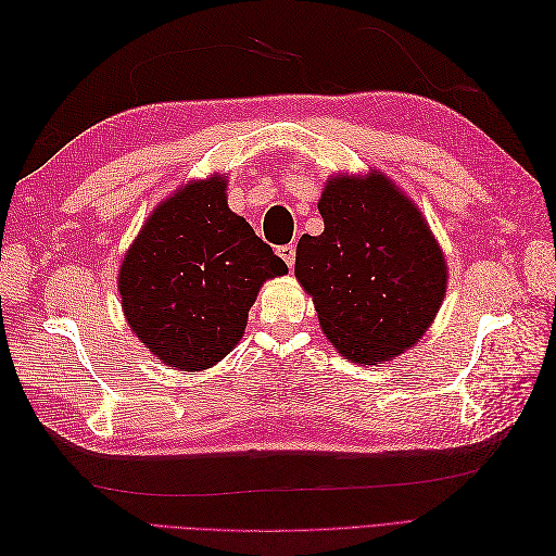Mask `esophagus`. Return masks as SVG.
<instances>
[{
	"mask_svg": "<svg viewBox=\"0 0 556 556\" xmlns=\"http://www.w3.org/2000/svg\"><path fill=\"white\" fill-rule=\"evenodd\" d=\"M276 252H278V257H280L285 264H288L290 268L294 266V260H296V248H294V245H280Z\"/></svg>",
	"mask_w": 556,
	"mask_h": 556,
	"instance_id": "esophagus-1",
	"label": "esophagus"
}]
</instances>
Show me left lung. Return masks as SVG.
<instances>
[{"label": "left lung", "mask_w": 556, "mask_h": 556, "mask_svg": "<svg viewBox=\"0 0 556 556\" xmlns=\"http://www.w3.org/2000/svg\"><path fill=\"white\" fill-rule=\"evenodd\" d=\"M317 208L325 231L299 239L294 276L313 296L319 327L355 364L401 355L443 304L447 266L439 241L380 172L329 178Z\"/></svg>", "instance_id": "8db88e82"}]
</instances>
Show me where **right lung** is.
<instances>
[{
	"label": "right lung",
	"mask_w": 556,
	"mask_h": 556,
	"mask_svg": "<svg viewBox=\"0 0 556 556\" xmlns=\"http://www.w3.org/2000/svg\"><path fill=\"white\" fill-rule=\"evenodd\" d=\"M225 190L227 180L213 176L162 201L117 271L131 331L180 371L229 355L262 285L288 274L271 245L229 211Z\"/></svg>",
	"instance_id": "right-lung-1"
}]
</instances>
